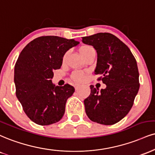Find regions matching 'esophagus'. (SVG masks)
<instances>
[{"instance_id": "34e87169", "label": "esophagus", "mask_w": 155, "mask_h": 155, "mask_svg": "<svg viewBox=\"0 0 155 155\" xmlns=\"http://www.w3.org/2000/svg\"><path fill=\"white\" fill-rule=\"evenodd\" d=\"M80 87V85L79 84H75L74 85V88H75L76 90H77L78 89H79Z\"/></svg>"}]
</instances>
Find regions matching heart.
<instances>
[{
  "instance_id": "obj_1",
  "label": "heart",
  "mask_w": 155,
  "mask_h": 155,
  "mask_svg": "<svg viewBox=\"0 0 155 155\" xmlns=\"http://www.w3.org/2000/svg\"><path fill=\"white\" fill-rule=\"evenodd\" d=\"M92 49H93L92 46L87 45H83L79 48V53H81V55H82L83 54L86 53L87 52H88L89 50ZM84 78V73L81 71H75L72 75V79L75 81H77V82L82 81Z\"/></svg>"
}]
</instances>
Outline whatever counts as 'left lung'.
Segmentation results:
<instances>
[{
    "instance_id": "1",
    "label": "left lung",
    "mask_w": 155,
    "mask_h": 155,
    "mask_svg": "<svg viewBox=\"0 0 155 155\" xmlns=\"http://www.w3.org/2000/svg\"><path fill=\"white\" fill-rule=\"evenodd\" d=\"M82 42L96 50L94 74L101 75L98 80L106 84L100 92L90 86V95L84 101L85 112L92 121L113 125L128 114L139 92L137 61L128 46L110 33L84 37Z\"/></svg>"
}]
</instances>
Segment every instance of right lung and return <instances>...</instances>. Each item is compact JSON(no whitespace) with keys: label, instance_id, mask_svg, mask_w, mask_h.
Listing matches in <instances>:
<instances>
[{"label":"right lung","instance_id":"obj_1","mask_svg":"<svg viewBox=\"0 0 155 155\" xmlns=\"http://www.w3.org/2000/svg\"><path fill=\"white\" fill-rule=\"evenodd\" d=\"M79 42L58 36L37 37L22 50L14 67L16 94L24 113L40 126L58 122L68 97L75 89L52 83L53 71L59 69L66 51Z\"/></svg>","mask_w":155,"mask_h":155}]
</instances>
